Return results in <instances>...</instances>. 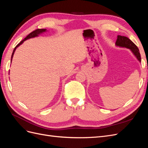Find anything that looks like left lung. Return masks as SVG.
Segmentation results:
<instances>
[{
  "label": "left lung",
  "instance_id": "left-lung-1",
  "mask_svg": "<svg viewBox=\"0 0 148 148\" xmlns=\"http://www.w3.org/2000/svg\"><path fill=\"white\" fill-rule=\"evenodd\" d=\"M115 45L120 47L129 49L132 52L134 56L136 57L138 60L140 62H141V56L138 47L127 37L118 35L117 39L115 42Z\"/></svg>",
  "mask_w": 148,
  "mask_h": 148
}]
</instances>
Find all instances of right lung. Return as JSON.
I'll list each match as a JSON object with an SVG mask.
<instances>
[{
  "label": "right lung",
  "instance_id": "add662e5",
  "mask_svg": "<svg viewBox=\"0 0 148 148\" xmlns=\"http://www.w3.org/2000/svg\"><path fill=\"white\" fill-rule=\"evenodd\" d=\"M46 29H37L34 30V31H33V32H31V33H29V34L27 36H26L23 40H22V41H21L19 44H18L17 45H16V46L15 47L14 50H13V53H12V54L11 62H12V58H13V54H14V53H15V50H16V49L20 45H21V44H23V42L25 41L26 40H27V39H30V38H34V37H37V36H38L39 34H41V33H44V32H46Z\"/></svg>",
  "mask_w": 148,
  "mask_h": 148
}]
</instances>
